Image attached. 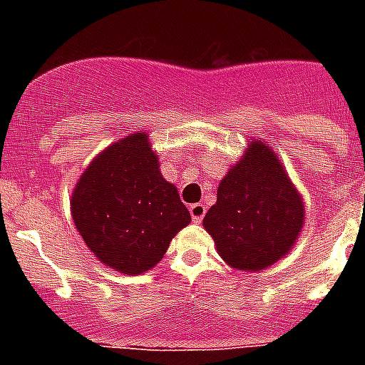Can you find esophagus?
<instances>
[{
  "label": "esophagus",
  "mask_w": 365,
  "mask_h": 365,
  "mask_svg": "<svg viewBox=\"0 0 365 365\" xmlns=\"http://www.w3.org/2000/svg\"><path fill=\"white\" fill-rule=\"evenodd\" d=\"M206 214V206L201 205V202H195V205L190 206V215H192L193 222H201L202 217Z\"/></svg>",
  "instance_id": "obj_1"
}]
</instances>
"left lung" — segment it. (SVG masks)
I'll return each mask as SVG.
<instances>
[{
	"label": "left lung",
	"instance_id": "obj_1",
	"mask_svg": "<svg viewBox=\"0 0 365 365\" xmlns=\"http://www.w3.org/2000/svg\"><path fill=\"white\" fill-rule=\"evenodd\" d=\"M303 215L302 197L274 151L256 140L221 180L202 225L228 265L261 270L291 250Z\"/></svg>",
	"mask_w": 365,
	"mask_h": 365
}]
</instances>
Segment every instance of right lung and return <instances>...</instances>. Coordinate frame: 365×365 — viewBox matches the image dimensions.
I'll return each instance as SVG.
<instances>
[{
    "label": "right lung",
    "instance_id": "add662e5",
    "mask_svg": "<svg viewBox=\"0 0 365 365\" xmlns=\"http://www.w3.org/2000/svg\"><path fill=\"white\" fill-rule=\"evenodd\" d=\"M74 225L91 252L111 269L143 274L190 222L177 188L159 172L146 133L113 144L89 164L71 201Z\"/></svg>",
    "mask_w": 365,
    "mask_h": 365
}]
</instances>
